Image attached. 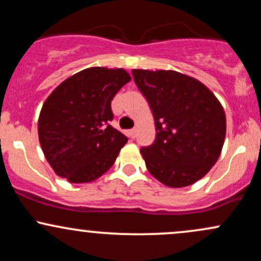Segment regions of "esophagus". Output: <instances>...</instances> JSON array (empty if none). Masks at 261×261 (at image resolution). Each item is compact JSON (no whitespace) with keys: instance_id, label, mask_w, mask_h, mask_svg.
Wrapping results in <instances>:
<instances>
[{"instance_id":"esophagus-1","label":"esophagus","mask_w":261,"mask_h":261,"mask_svg":"<svg viewBox=\"0 0 261 261\" xmlns=\"http://www.w3.org/2000/svg\"><path fill=\"white\" fill-rule=\"evenodd\" d=\"M136 128H131V130L127 131V136L130 137V139H135V136H136Z\"/></svg>"}]
</instances>
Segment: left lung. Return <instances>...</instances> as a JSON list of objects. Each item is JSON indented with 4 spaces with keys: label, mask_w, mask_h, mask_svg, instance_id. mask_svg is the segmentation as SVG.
I'll return each mask as SVG.
<instances>
[{
    "label": "left lung",
    "mask_w": 261,
    "mask_h": 261,
    "mask_svg": "<svg viewBox=\"0 0 261 261\" xmlns=\"http://www.w3.org/2000/svg\"><path fill=\"white\" fill-rule=\"evenodd\" d=\"M154 118L155 141L141 148L148 172L162 184L184 188L215 166L226 136V115L200 81L176 71L133 70Z\"/></svg>",
    "instance_id": "1"
}]
</instances>
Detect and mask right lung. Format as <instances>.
Listing matches in <instances>:
<instances>
[{
	"mask_svg": "<svg viewBox=\"0 0 261 261\" xmlns=\"http://www.w3.org/2000/svg\"><path fill=\"white\" fill-rule=\"evenodd\" d=\"M131 77L122 68L91 67L65 80L41 108L39 142L54 172L74 184L98 179L127 137L114 128L112 100Z\"/></svg>",
	"mask_w": 261,
	"mask_h": 261,
	"instance_id": "1",
	"label": "right lung"
}]
</instances>
